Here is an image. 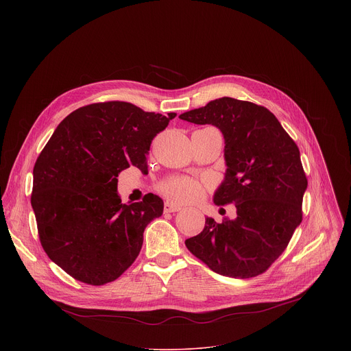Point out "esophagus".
Masks as SVG:
<instances>
[{"label":"esophagus","instance_id":"34e87169","mask_svg":"<svg viewBox=\"0 0 351 351\" xmlns=\"http://www.w3.org/2000/svg\"><path fill=\"white\" fill-rule=\"evenodd\" d=\"M180 210H182L180 206L173 204V203H171V202H165V204H164V211H165V213H178V211H180Z\"/></svg>","mask_w":351,"mask_h":351}]
</instances>
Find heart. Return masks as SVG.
<instances>
[{"instance_id": "obj_1", "label": "heart", "mask_w": 351, "mask_h": 351, "mask_svg": "<svg viewBox=\"0 0 351 351\" xmlns=\"http://www.w3.org/2000/svg\"><path fill=\"white\" fill-rule=\"evenodd\" d=\"M161 193H164L168 198L178 203H189L198 199L204 194V186L189 178H175L164 182L160 186Z\"/></svg>"}]
</instances>
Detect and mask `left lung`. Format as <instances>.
<instances>
[{
	"label": "left lung",
	"instance_id": "obj_1",
	"mask_svg": "<svg viewBox=\"0 0 351 351\" xmlns=\"http://www.w3.org/2000/svg\"><path fill=\"white\" fill-rule=\"evenodd\" d=\"M214 125L225 138V179L217 206L234 204L236 218H206L187 239L189 252L214 272L247 279L265 272L285 252L303 219L307 178L297 144L265 107L222 97L179 117Z\"/></svg>",
	"mask_w": 351,
	"mask_h": 351
}]
</instances>
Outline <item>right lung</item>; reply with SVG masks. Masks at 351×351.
<instances>
[{
	"label": "right lung",
	"instance_id": "right-lung-1",
	"mask_svg": "<svg viewBox=\"0 0 351 351\" xmlns=\"http://www.w3.org/2000/svg\"><path fill=\"white\" fill-rule=\"evenodd\" d=\"M125 101L97 103L69 114L33 168L32 207L44 252L76 280L101 286L137 258L145 226L162 215L153 194L122 204L118 175L147 167L153 138L171 119Z\"/></svg>",
	"mask_w": 351,
	"mask_h": 351
}]
</instances>
